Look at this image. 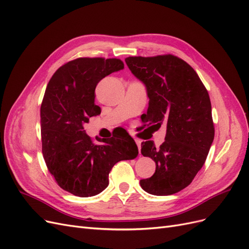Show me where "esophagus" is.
<instances>
[{
  "mask_svg": "<svg viewBox=\"0 0 249 249\" xmlns=\"http://www.w3.org/2000/svg\"><path fill=\"white\" fill-rule=\"evenodd\" d=\"M135 142H136V144L138 145V149H139V153H140V149H141V140L135 139Z\"/></svg>",
  "mask_w": 249,
  "mask_h": 249,
  "instance_id": "esophagus-1",
  "label": "esophagus"
}]
</instances>
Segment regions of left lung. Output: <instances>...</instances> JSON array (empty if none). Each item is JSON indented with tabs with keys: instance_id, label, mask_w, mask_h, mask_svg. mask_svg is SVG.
<instances>
[{
	"instance_id": "8db88e82",
	"label": "left lung",
	"mask_w": 249,
	"mask_h": 249,
	"mask_svg": "<svg viewBox=\"0 0 249 249\" xmlns=\"http://www.w3.org/2000/svg\"><path fill=\"white\" fill-rule=\"evenodd\" d=\"M125 63L146 87L149 99L141 119L159 129L165 141L141 143V154L156 163V171L140 186L153 195H170L189 186L205 164L214 140L212 107L205 85L192 67L173 55L127 57Z\"/></svg>"
}]
</instances>
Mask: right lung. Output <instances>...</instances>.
Wrapping results in <instances>:
<instances>
[{
	"mask_svg": "<svg viewBox=\"0 0 249 249\" xmlns=\"http://www.w3.org/2000/svg\"><path fill=\"white\" fill-rule=\"evenodd\" d=\"M120 59L78 58L53 74L40 108L42 155L51 175L63 190L76 196H93L106 189L109 173L122 160L138 155L134 139H101L93 143L83 124L101 114L94 104L102 79L124 69Z\"/></svg>",
	"mask_w": 249,
	"mask_h": 249,
	"instance_id": "add662e5",
	"label": "right lung"
}]
</instances>
